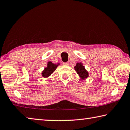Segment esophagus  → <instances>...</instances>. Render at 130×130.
<instances>
[{
	"instance_id": "1",
	"label": "esophagus",
	"mask_w": 130,
	"mask_h": 130,
	"mask_svg": "<svg viewBox=\"0 0 130 130\" xmlns=\"http://www.w3.org/2000/svg\"><path fill=\"white\" fill-rule=\"evenodd\" d=\"M63 65H64V66H69V63H68V62H66V63H63Z\"/></svg>"
}]
</instances>
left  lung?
Returning <instances> with one entry per match:
<instances>
[{
    "label": "left lung",
    "mask_w": 130,
    "mask_h": 130,
    "mask_svg": "<svg viewBox=\"0 0 130 130\" xmlns=\"http://www.w3.org/2000/svg\"><path fill=\"white\" fill-rule=\"evenodd\" d=\"M76 73L78 74L81 79H85L89 76V73L87 70L85 69V66L83 65L82 63H77L75 67H74Z\"/></svg>",
    "instance_id": "8db88e82"
}]
</instances>
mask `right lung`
<instances>
[{"label": "right lung", "instance_id": "add662e5", "mask_svg": "<svg viewBox=\"0 0 130 130\" xmlns=\"http://www.w3.org/2000/svg\"><path fill=\"white\" fill-rule=\"evenodd\" d=\"M59 64H60V63H57L56 64L53 63L51 61H48L47 63V66H46V67L44 68V70L42 71L41 75L42 77H49L51 74L54 73L55 70L56 69V68Z\"/></svg>", "mask_w": 130, "mask_h": 130}]
</instances>
